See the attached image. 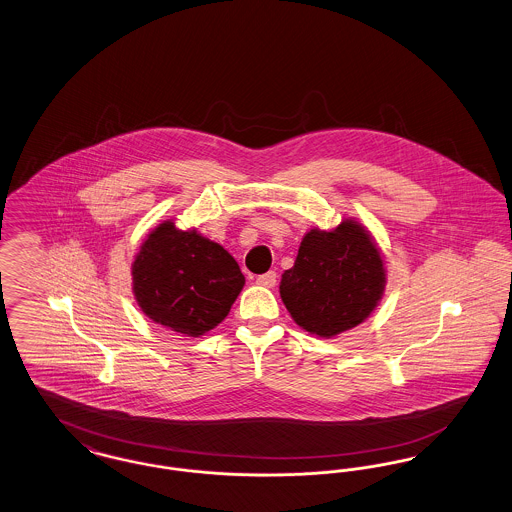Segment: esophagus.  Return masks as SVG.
<instances>
[{
	"label": "esophagus",
	"mask_w": 512,
	"mask_h": 512,
	"mask_svg": "<svg viewBox=\"0 0 512 512\" xmlns=\"http://www.w3.org/2000/svg\"><path fill=\"white\" fill-rule=\"evenodd\" d=\"M276 282H278V280H276V272H274V270H268L265 274L257 276V284L263 286V288H274Z\"/></svg>",
	"instance_id": "esophagus-1"
}]
</instances>
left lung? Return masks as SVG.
I'll use <instances>...</instances> for the list:
<instances>
[{
	"label": "left lung",
	"instance_id": "1",
	"mask_svg": "<svg viewBox=\"0 0 512 512\" xmlns=\"http://www.w3.org/2000/svg\"><path fill=\"white\" fill-rule=\"evenodd\" d=\"M386 288V268L363 224L345 219L334 230L313 228L284 270L280 295L293 320L320 338L365 322Z\"/></svg>",
	"mask_w": 512,
	"mask_h": 512
}]
</instances>
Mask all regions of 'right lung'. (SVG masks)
Instances as JSON below:
<instances>
[{
  "instance_id": "right-lung-1",
  "label": "right lung",
  "mask_w": 512,
  "mask_h": 512,
  "mask_svg": "<svg viewBox=\"0 0 512 512\" xmlns=\"http://www.w3.org/2000/svg\"><path fill=\"white\" fill-rule=\"evenodd\" d=\"M236 259L197 230L165 220L149 232L132 265V290L153 322L199 338L219 326L244 288Z\"/></svg>"
}]
</instances>
